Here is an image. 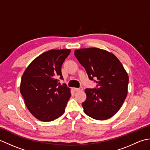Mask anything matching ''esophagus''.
<instances>
[{
  "instance_id": "esophagus-1",
  "label": "esophagus",
  "mask_w": 150,
  "mask_h": 150,
  "mask_svg": "<svg viewBox=\"0 0 150 150\" xmlns=\"http://www.w3.org/2000/svg\"><path fill=\"white\" fill-rule=\"evenodd\" d=\"M74 90L75 91H81L83 90V88L81 87V88H74Z\"/></svg>"
}]
</instances>
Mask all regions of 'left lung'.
Listing matches in <instances>:
<instances>
[{
	"instance_id": "8db88e82",
	"label": "left lung",
	"mask_w": 150,
	"mask_h": 150,
	"mask_svg": "<svg viewBox=\"0 0 150 150\" xmlns=\"http://www.w3.org/2000/svg\"><path fill=\"white\" fill-rule=\"evenodd\" d=\"M74 53L89 79L97 84L96 88L85 90L86 99L82 104L84 113L96 120L110 119L118 112L126 99L128 73L116 56L106 50L91 47L77 50Z\"/></svg>"
}]
</instances>
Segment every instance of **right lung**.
Returning a JSON list of instances; mask_svg holds the SVG:
<instances>
[{
    "label": "right lung",
    "mask_w": 150,
    "mask_h": 150,
    "mask_svg": "<svg viewBox=\"0 0 150 150\" xmlns=\"http://www.w3.org/2000/svg\"><path fill=\"white\" fill-rule=\"evenodd\" d=\"M71 51L51 50L35 59L25 70L21 79L20 91L28 110L41 121L49 122L64 113L71 97L70 88L64 84L61 67Z\"/></svg>",
    "instance_id": "right-lung-1"
}]
</instances>
